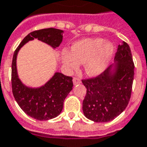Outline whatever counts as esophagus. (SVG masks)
Wrapping results in <instances>:
<instances>
[{
  "instance_id": "esophagus-1",
  "label": "esophagus",
  "mask_w": 147,
  "mask_h": 147,
  "mask_svg": "<svg viewBox=\"0 0 147 147\" xmlns=\"http://www.w3.org/2000/svg\"><path fill=\"white\" fill-rule=\"evenodd\" d=\"M81 83V81L79 78H77V77H74L73 78V83L74 85H77V84H79V83Z\"/></svg>"
}]
</instances>
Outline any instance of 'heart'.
<instances>
[{
	"mask_svg": "<svg viewBox=\"0 0 147 147\" xmlns=\"http://www.w3.org/2000/svg\"><path fill=\"white\" fill-rule=\"evenodd\" d=\"M115 48L109 41L101 38H84L71 45L70 52L63 50L61 60L71 69L84 64L86 73L91 77L100 76L106 69L113 57Z\"/></svg>",
	"mask_w": 147,
	"mask_h": 147,
	"instance_id": "b5f03b06",
	"label": "heart"
}]
</instances>
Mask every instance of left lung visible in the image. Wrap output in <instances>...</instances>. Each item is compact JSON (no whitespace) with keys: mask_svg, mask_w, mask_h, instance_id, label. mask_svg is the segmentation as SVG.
<instances>
[{"mask_svg":"<svg viewBox=\"0 0 147 147\" xmlns=\"http://www.w3.org/2000/svg\"><path fill=\"white\" fill-rule=\"evenodd\" d=\"M114 61L98 76L82 80L86 88L83 113L94 122L113 120L129 102L135 65L131 49L125 42L118 45Z\"/></svg>","mask_w":147,"mask_h":147,"instance_id":"1","label":"left lung"}]
</instances>
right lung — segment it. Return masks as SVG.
I'll list each match as a JSON object with an SVG mask.
<instances>
[{
    "label": "right lung",
    "instance_id": "right-lung-1",
    "mask_svg": "<svg viewBox=\"0 0 147 147\" xmlns=\"http://www.w3.org/2000/svg\"><path fill=\"white\" fill-rule=\"evenodd\" d=\"M64 31L55 28L34 30L25 37L13 54L11 63V87L16 101L24 113L34 119L48 120L57 117L63 109L64 99L72 90V78L55 72L48 82L40 87L27 86L20 80L16 58L20 49L27 42L37 38L56 49L63 40Z\"/></svg>",
    "mask_w": 147,
    "mask_h": 147
}]
</instances>
